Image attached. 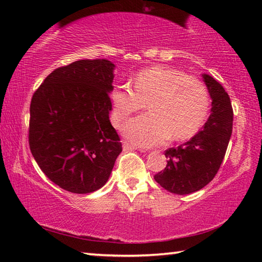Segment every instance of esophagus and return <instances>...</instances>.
<instances>
[{
	"label": "esophagus",
	"mask_w": 262,
	"mask_h": 262,
	"mask_svg": "<svg viewBox=\"0 0 262 262\" xmlns=\"http://www.w3.org/2000/svg\"><path fill=\"white\" fill-rule=\"evenodd\" d=\"M122 148H123V150H125V151H129V150H140L139 147H136V145H133L132 143H129V142H127V141H125L122 143Z\"/></svg>",
	"instance_id": "1"
}]
</instances>
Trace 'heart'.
Returning <instances> with one entry per match:
<instances>
[{
    "label": "heart",
    "mask_w": 262,
    "mask_h": 262,
    "mask_svg": "<svg viewBox=\"0 0 262 262\" xmlns=\"http://www.w3.org/2000/svg\"><path fill=\"white\" fill-rule=\"evenodd\" d=\"M133 90L114 86L110 98L111 119L119 126L132 113L142 114L123 126V133L135 144L150 147L174 140H186L201 129L209 111V95L200 79L180 70L155 66L141 70L132 78Z\"/></svg>",
    "instance_id": "heart-1"
}]
</instances>
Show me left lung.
<instances>
[{
  "instance_id": "8db88e82",
  "label": "left lung",
  "mask_w": 262,
  "mask_h": 262,
  "mask_svg": "<svg viewBox=\"0 0 262 262\" xmlns=\"http://www.w3.org/2000/svg\"><path fill=\"white\" fill-rule=\"evenodd\" d=\"M211 98V114L202 129L178 148L165 151L167 165L155 174L163 188L185 195L200 190L214 179L232 134L233 112L224 88L207 74H202Z\"/></svg>"
}]
</instances>
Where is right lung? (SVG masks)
I'll return each mask as SVG.
<instances>
[{"mask_svg":"<svg viewBox=\"0 0 262 262\" xmlns=\"http://www.w3.org/2000/svg\"><path fill=\"white\" fill-rule=\"evenodd\" d=\"M114 67L105 59L75 61L48 75L31 100V152L47 178L68 192L103 187L122 151L108 117Z\"/></svg>","mask_w":262,"mask_h":262,"instance_id":"obj_1","label":"right lung"}]
</instances>
